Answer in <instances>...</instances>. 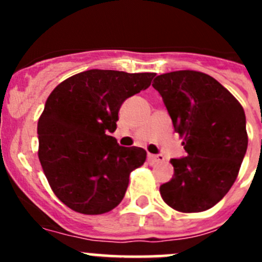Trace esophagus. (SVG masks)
I'll return each mask as SVG.
<instances>
[{
	"mask_svg": "<svg viewBox=\"0 0 262 262\" xmlns=\"http://www.w3.org/2000/svg\"><path fill=\"white\" fill-rule=\"evenodd\" d=\"M148 159L151 160L152 163H163V161H165V157H164L163 155L149 154V155H148Z\"/></svg>",
	"mask_w": 262,
	"mask_h": 262,
	"instance_id": "34e87169",
	"label": "esophagus"
}]
</instances>
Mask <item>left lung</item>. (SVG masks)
<instances>
[{"label": "left lung", "mask_w": 262, "mask_h": 262, "mask_svg": "<svg viewBox=\"0 0 262 262\" xmlns=\"http://www.w3.org/2000/svg\"><path fill=\"white\" fill-rule=\"evenodd\" d=\"M163 97L187 156L172 159L174 174L160 186L164 202L180 212L211 209L228 193L248 147L243 106L214 77L196 71L157 76Z\"/></svg>", "instance_id": "8db88e82"}]
</instances>
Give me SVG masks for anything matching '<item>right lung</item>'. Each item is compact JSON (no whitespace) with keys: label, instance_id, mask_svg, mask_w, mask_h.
I'll return each instance as SVG.
<instances>
[{"label":"right lung","instance_id":"right-lung-1","mask_svg":"<svg viewBox=\"0 0 262 262\" xmlns=\"http://www.w3.org/2000/svg\"><path fill=\"white\" fill-rule=\"evenodd\" d=\"M156 73L90 69L52 90L38 122L41 168L55 195L73 211L99 215L126 194L129 173L147 152L122 147L108 134L128 97L145 90Z\"/></svg>","mask_w":262,"mask_h":262}]
</instances>
